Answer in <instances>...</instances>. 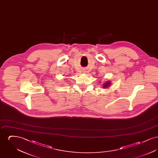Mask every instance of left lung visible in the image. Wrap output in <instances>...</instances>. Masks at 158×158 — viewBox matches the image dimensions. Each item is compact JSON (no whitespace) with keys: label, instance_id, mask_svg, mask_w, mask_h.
Masks as SVG:
<instances>
[{"label":"left lung","instance_id":"8db88e82","mask_svg":"<svg viewBox=\"0 0 158 158\" xmlns=\"http://www.w3.org/2000/svg\"><path fill=\"white\" fill-rule=\"evenodd\" d=\"M110 83H105L104 85V88H106V87H108V86H109V85H110Z\"/></svg>","mask_w":158,"mask_h":158}]
</instances>
